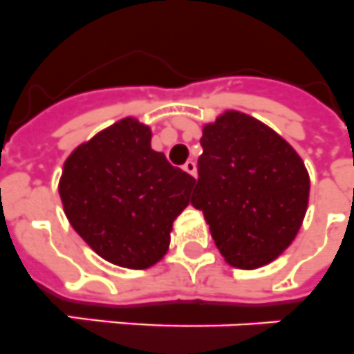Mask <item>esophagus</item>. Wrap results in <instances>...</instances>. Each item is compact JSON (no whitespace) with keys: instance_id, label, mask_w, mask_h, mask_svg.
Wrapping results in <instances>:
<instances>
[{"instance_id":"obj_1","label":"esophagus","mask_w":354,"mask_h":354,"mask_svg":"<svg viewBox=\"0 0 354 354\" xmlns=\"http://www.w3.org/2000/svg\"><path fill=\"white\" fill-rule=\"evenodd\" d=\"M183 171H187L191 176L196 178V174H198V169H196V163L192 162V160H187L185 163H183Z\"/></svg>"}]
</instances>
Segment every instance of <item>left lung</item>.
Returning <instances> with one entry per match:
<instances>
[{"mask_svg":"<svg viewBox=\"0 0 354 354\" xmlns=\"http://www.w3.org/2000/svg\"><path fill=\"white\" fill-rule=\"evenodd\" d=\"M201 147L191 203L218 250L236 268L272 263L292 245L308 209L304 162L283 136L239 111L207 124Z\"/></svg>","mask_w":354,"mask_h":354,"instance_id":"left-lung-1","label":"left lung"}]
</instances>
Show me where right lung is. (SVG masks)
Returning <instances> with one entry per match:
<instances>
[{
  "label": "right lung",
  "instance_id": "obj_1",
  "mask_svg": "<svg viewBox=\"0 0 354 354\" xmlns=\"http://www.w3.org/2000/svg\"><path fill=\"white\" fill-rule=\"evenodd\" d=\"M194 183L151 149L149 127L122 118L68 156L59 194L71 227L102 259L144 270L167 254Z\"/></svg>",
  "mask_w": 354,
  "mask_h": 354
}]
</instances>
